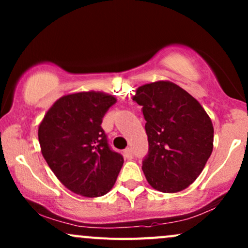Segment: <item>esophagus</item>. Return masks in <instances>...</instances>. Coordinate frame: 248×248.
I'll return each instance as SVG.
<instances>
[{"label":"esophagus","instance_id":"obj_1","mask_svg":"<svg viewBox=\"0 0 248 248\" xmlns=\"http://www.w3.org/2000/svg\"><path fill=\"white\" fill-rule=\"evenodd\" d=\"M124 157L128 158V160H130V158H133V152L130 148H127V149L124 150Z\"/></svg>","mask_w":248,"mask_h":248}]
</instances>
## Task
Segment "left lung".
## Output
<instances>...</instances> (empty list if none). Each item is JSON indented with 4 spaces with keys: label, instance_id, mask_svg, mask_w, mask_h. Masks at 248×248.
I'll return each instance as SVG.
<instances>
[{
    "label": "left lung",
    "instance_id": "8db88e82",
    "mask_svg": "<svg viewBox=\"0 0 248 248\" xmlns=\"http://www.w3.org/2000/svg\"><path fill=\"white\" fill-rule=\"evenodd\" d=\"M133 100L142 106L149 149L142 161L148 183L162 192L192 184L213 148V126L201 104L170 81L139 87Z\"/></svg>",
    "mask_w": 248,
    "mask_h": 248
}]
</instances>
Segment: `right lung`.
Returning <instances> with one entry per match:
<instances>
[{
	"instance_id": "add662e5",
	"label": "right lung",
	"mask_w": 248,
	"mask_h": 248,
	"mask_svg": "<svg viewBox=\"0 0 248 248\" xmlns=\"http://www.w3.org/2000/svg\"><path fill=\"white\" fill-rule=\"evenodd\" d=\"M116 102L100 92L62 96L38 128L42 154L67 189L85 197H100L112 189L124 157L109 147L101 124Z\"/></svg>"
}]
</instances>
